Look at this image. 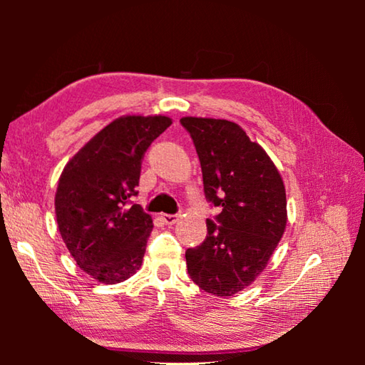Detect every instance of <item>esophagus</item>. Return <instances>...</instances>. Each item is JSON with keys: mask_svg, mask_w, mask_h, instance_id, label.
<instances>
[{"mask_svg": "<svg viewBox=\"0 0 365 365\" xmlns=\"http://www.w3.org/2000/svg\"><path fill=\"white\" fill-rule=\"evenodd\" d=\"M163 220L165 222V225H174L178 220L177 214H163Z\"/></svg>", "mask_w": 365, "mask_h": 365, "instance_id": "1", "label": "esophagus"}]
</instances>
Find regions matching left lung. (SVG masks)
<instances>
[{
  "label": "left lung",
  "instance_id": "obj_1",
  "mask_svg": "<svg viewBox=\"0 0 365 365\" xmlns=\"http://www.w3.org/2000/svg\"><path fill=\"white\" fill-rule=\"evenodd\" d=\"M201 163L207 201L222 207L206 240L185 252L190 279L215 296L250 287L267 265L287 227L282 175L264 148L238 123L182 117Z\"/></svg>",
  "mask_w": 365,
  "mask_h": 365
}]
</instances>
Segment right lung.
Masks as SVG:
<instances>
[{
	"instance_id": "add662e5",
	"label": "right lung",
	"mask_w": 365,
	"mask_h": 365,
	"mask_svg": "<svg viewBox=\"0 0 365 365\" xmlns=\"http://www.w3.org/2000/svg\"><path fill=\"white\" fill-rule=\"evenodd\" d=\"M170 123L168 115H122L73 154L59 177V233L78 267L100 283H120L141 267L153 219L128 201L146 150Z\"/></svg>"
}]
</instances>
